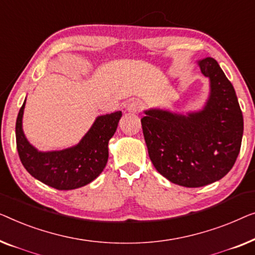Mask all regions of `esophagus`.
Returning <instances> with one entry per match:
<instances>
[{"label": "esophagus", "mask_w": 255, "mask_h": 255, "mask_svg": "<svg viewBox=\"0 0 255 255\" xmlns=\"http://www.w3.org/2000/svg\"><path fill=\"white\" fill-rule=\"evenodd\" d=\"M143 107H144V105H143V103L141 102V100L135 99L128 104L127 111L130 113H138L143 110Z\"/></svg>", "instance_id": "obj_1"}]
</instances>
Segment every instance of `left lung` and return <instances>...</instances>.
<instances>
[{"mask_svg":"<svg viewBox=\"0 0 255 255\" xmlns=\"http://www.w3.org/2000/svg\"><path fill=\"white\" fill-rule=\"evenodd\" d=\"M210 78V97L198 113L145 111L141 119L149 157L160 174L184 187H202L220 180L236 163L244 120L234 85L217 61L199 62Z\"/></svg>","mask_w":255,"mask_h":255,"instance_id":"8db88e82","label":"left lung"}]
</instances>
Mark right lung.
<instances>
[{
	"instance_id": "right-lung-1",
	"label": "right lung",
	"mask_w": 255,
	"mask_h": 255,
	"mask_svg": "<svg viewBox=\"0 0 255 255\" xmlns=\"http://www.w3.org/2000/svg\"><path fill=\"white\" fill-rule=\"evenodd\" d=\"M24 107L25 102L16 121V144L20 162L32 177L59 191H69L88 185L102 173L109 159V141L123 117L120 111L97 118L76 146L40 152L24 136L21 129Z\"/></svg>"
}]
</instances>
